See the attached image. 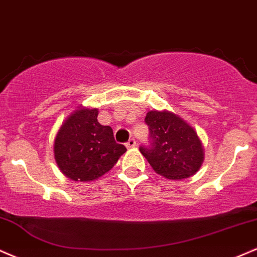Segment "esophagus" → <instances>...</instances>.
Masks as SVG:
<instances>
[{"label": "esophagus", "mask_w": 257, "mask_h": 257, "mask_svg": "<svg viewBox=\"0 0 257 257\" xmlns=\"http://www.w3.org/2000/svg\"><path fill=\"white\" fill-rule=\"evenodd\" d=\"M135 147H136V141L131 138V140L126 143V148H127V149H132V148H135Z\"/></svg>", "instance_id": "1"}]
</instances>
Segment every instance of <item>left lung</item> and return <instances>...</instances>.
I'll return each mask as SVG.
<instances>
[{"label": "left lung", "mask_w": 257, "mask_h": 257, "mask_svg": "<svg viewBox=\"0 0 257 257\" xmlns=\"http://www.w3.org/2000/svg\"><path fill=\"white\" fill-rule=\"evenodd\" d=\"M152 147H141L142 155L160 176L172 180L192 177L204 161V148L196 130L168 110H149Z\"/></svg>", "instance_id": "1"}]
</instances>
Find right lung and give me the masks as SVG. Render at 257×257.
<instances>
[{
	"mask_svg": "<svg viewBox=\"0 0 257 257\" xmlns=\"http://www.w3.org/2000/svg\"><path fill=\"white\" fill-rule=\"evenodd\" d=\"M97 115V108L80 105L66 117L54 141L57 167L74 182L98 179L126 152L114 140L110 126L101 125Z\"/></svg>",
	"mask_w": 257,
	"mask_h": 257,
	"instance_id": "1",
	"label": "right lung"
}]
</instances>
